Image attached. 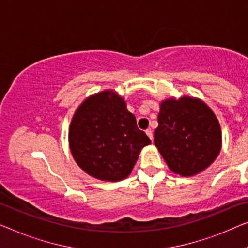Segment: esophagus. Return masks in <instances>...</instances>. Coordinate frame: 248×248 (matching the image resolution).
Wrapping results in <instances>:
<instances>
[{
  "label": "esophagus",
  "mask_w": 248,
  "mask_h": 248,
  "mask_svg": "<svg viewBox=\"0 0 248 248\" xmlns=\"http://www.w3.org/2000/svg\"><path fill=\"white\" fill-rule=\"evenodd\" d=\"M146 135H147L148 137H149V139H151V140L153 141V138H154V137H153V131H152V129H147V130H146Z\"/></svg>",
  "instance_id": "esophagus-1"
}]
</instances>
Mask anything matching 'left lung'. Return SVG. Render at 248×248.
I'll return each mask as SVG.
<instances>
[{
	"instance_id": "8db88e82",
	"label": "left lung",
	"mask_w": 248,
	"mask_h": 248,
	"mask_svg": "<svg viewBox=\"0 0 248 248\" xmlns=\"http://www.w3.org/2000/svg\"><path fill=\"white\" fill-rule=\"evenodd\" d=\"M154 144L173 173L193 176L211 165L220 153V124L200 99L172 97L160 103Z\"/></svg>"
}]
</instances>
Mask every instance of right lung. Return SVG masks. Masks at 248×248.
I'll use <instances>...</instances> for the list:
<instances>
[{"label":"right lung","mask_w":248,"mask_h":248,"mask_svg":"<svg viewBox=\"0 0 248 248\" xmlns=\"http://www.w3.org/2000/svg\"><path fill=\"white\" fill-rule=\"evenodd\" d=\"M68 139L78 165L89 175L109 182L125 179L141 148L151 144L124 97L110 90L83 101L71 121Z\"/></svg>","instance_id":"obj_1"}]
</instances>
